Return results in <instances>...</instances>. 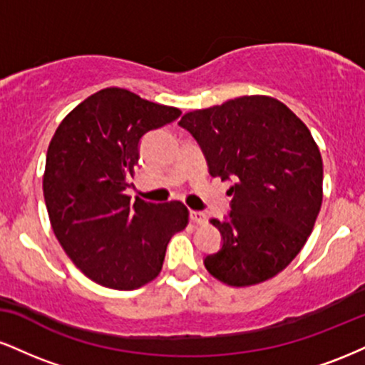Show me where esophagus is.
Returning a JSON list of instances; mask_svg holds the SVG:
<instances>
[{
  "label": "esophagus",
  "instance_id": "esophagus-1",
  "mask_svg": "<svg viewBox=\"0 0 365 365\" xmlns=\"http://www.w3.org/2000/svg\"><path fill=\"white\" fill-rule=\"evenodd\" d=\"M190 221L194 225H204L206 223V215L200 211H190Z\"/></svg>",
  "mask_w": 365,
  "mask_h": 365
}]
</instances>
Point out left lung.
Segmentation results:
<instances>
[{"label": "left lung", "instance_id": "1", "mask_svg": "<svg viewBox=\"0 0 365 365\" xmlns=\"http://www.w3.org/2000/svg\"><path fill=\"white\" fill-rule=\"evenodd\" d=\"M180 125L202 148L211 177L235 182L228 217L211 220L223 247L204 259L209 274L240 288L282 273L322 204V159L309 128L282 101L259 94L185 113Z\"/></svg>", "mask_w": 365, "mask_h": 365}]
</instances>
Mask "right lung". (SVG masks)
I'll list each match as a JSON object with an SVG mask.
<instances>
[{
	"mask_svg": "<svg viewBox=\"0 0 365 365\" xmlns=\"http://www.w3.org/2000/svg\"><path fill=\"white\" fill-rule=\"evenodd\" d=\"M180 115L178 108L108 87L58 125L46 154V207L63 250L92 282L113 290L153 282L170 238L188 225L180 200L130 202L125 195L142 135Z\"/></svg>",
	"mask_w": 365,
	"mask_h": 365,
	"instance_id": "right-lung-1",
	"label": "right lung"
}]
</instances>
